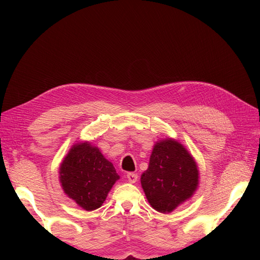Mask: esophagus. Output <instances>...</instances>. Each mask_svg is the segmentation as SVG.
<instances>
[{"label": "esophagus", "instance_id": "esophagus-1", "mask_svg": "<svg viewBox=\"0 0 260 260\" xmlns=\"http://www.w3.org/2000/svg\"><path fill=\"white\" fill-rule=\"evenodd\" d=\"M127 179L129 180V182L136 183L137 181H138V174H136V172H128V174H127Z\"/></svg>", "mask_w": 260, "mask_h": 260}]
</instances>
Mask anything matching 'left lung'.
<instances>
[{"label":"left lung","instance_id":"left-lung-1","mask_svg":"<svg viewBox=\"0 0 260 260\" xmlns=\"http://www.w3.org/2000/svg\"><path fill=\"white\" fill-rule=\"evenodd\" d=\"M141 185L151 206L168 214L192 198L198 188V165L178 141L164 139L154 145Z\"/></svg>","mask_w":260,"mask_h":260}]
</instances>
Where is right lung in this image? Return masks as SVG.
<instances>
[{"instance_id": "1", "label": "right lung", "mask_w": 260, "mask_h": 260, "mask_svg": "<svg viewBox=\"0 0 260 260\" xmlns=\"http://www.w3.org/2000/svg\"><path fill=\"white\" fill-rule=\"evenodd\" d=\"M118 179L113 164L89 142L75 144L59 167L62 190L88 211L102 206Z\"/></svg>"}]
</instances>
